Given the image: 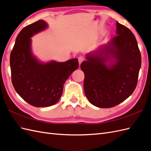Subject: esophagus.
Segmentation results:
<instances>
[{"mask_svg":"<svg viewBox=\"0 0 151 151\" xmlns=\"http://www.w3.org/2000/svg\"><path fill=\"white\" fill-rule=\"evenodd\" d=\"M78 60H79V65H81V63L83 62L84 60V58L82 56H80L79 58H78Z\"/></svg>","mask_w":151,"mask_h":151,"instance_id":"34e87169","label":"esophagus"}]
</instances>
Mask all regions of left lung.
<instances>
[{
  "label": "left lung",
  "instance_id": "8db88e82",
  "mask_svg": "<svg viewBox=\"0 0 151 151\" xmlns=\"http://www.w3.org/2000/svg\"><path fill=\"white\" fill-rule=\"evenodd\" d=\"M116 34L108 45L87 54L81 64L85 94L99 108L116 106L133 93L137 84L141 55L135 36L118 22Z\"/></svg>",
  "mask_w": 151,
  "mask_h": 151
}]
</instances>
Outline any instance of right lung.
<instances>
[{"label":"right lung","mask_w":151,"mask_h":151,"mask_svg":"<svg viewBox=\"0 0 151 151\" xmlns=\"http://www.w3.org/2000/svg\"><path fill=\"white\" fill-rule=\"evenodd\" d=\"M47 27L43 20L24 27L18 34L10 55L14 88L25 101L35 107L56 104L62 94L66 80L79 67L77 58L44 63L32 54L31 38Z\"/></svg>","instance_id":"add662e5"}]
</instances>
